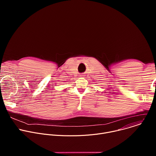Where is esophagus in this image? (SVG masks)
I'll use <instances>...</instances> for the list:
<instances>
[{
	"label": "esophagus",
	"mask_w": 156,
	"mask_h": 156,
	"mask_svg": "<svg viewBox=\"0 0 156 156\" xmlns=\"http://www.w3.org/2000/svg\"><path fill=\"white\" fill-rule=\"evenodd\" d=\"M83 76V75H81V76Z\"/></svg>",
	"instance_id": "obj_1"
}]
</instances>
